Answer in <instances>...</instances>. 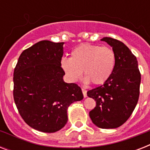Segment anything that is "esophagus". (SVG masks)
<instances>
[{
	"instance_id": "1",
	"label": "esophagus",
	"mask_w": 150,
	"mask_h": 150,
	"mask_svg": "<svg viewBox=\"0 0 150 150\" xmlns=\"http://www.w3.org/2000/svg\"><path fill=\"white\" fill-rule=\"evenodd\" d=\"M82 93H83V96H84V97H86V96H87V91H86V89H82Z\"/></svg>"
}]
</instances>
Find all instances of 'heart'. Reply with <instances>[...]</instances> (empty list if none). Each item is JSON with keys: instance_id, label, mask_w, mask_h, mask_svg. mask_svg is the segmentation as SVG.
<instances>
[{"instance_id": "b5f03b06", "label": "heart", "mask_w": 150, "mask_h": 150, "mask_svg": "<svg viewBox=\"0 0 150 150\" xmlns=\"http://www.w3.org/2000/svg\"><path fill=\"white\" fill-rule=\"evenodd\" d=\"M61 66L71 82H76L83 70L86 83L103 85L109 79L115 66V54L107 47L82 43L71 53L70 58H63Z\"/></svg>"}]
</instances>
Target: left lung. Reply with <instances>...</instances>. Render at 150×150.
Wrapping results in <instances>:
<instances>
[{"label": "left lung", "mask_w": 150, "mask_h": 150, "mask_svg": "<svg viewBox=\"0 0 150 150\" xmlns=\"http://www.w3.org/2000/svg\"><path fill=\"white\" fill-rule=\"evenodd\" d=\"M115 54L114 71L107 82L87 92L96 100L89 112L93 123L100 128H116L122 125L132 114L139 96L141 74L136 57L122 42L103 37Z\"/></svg>", "instance_id": "1"}]
</instances>
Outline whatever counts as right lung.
I'll list each match as a JSON object with an SVG mask.
<instances>
[{"label":"right lung","mask_w":150,"mask_h":150,"mask_svg":"<svg viewBox=\"0 0 150 150\" xmlns=\"http://www.w3.org/2000/svg\"><path fill=\"white\" fill-rule=\"evenodd\" d=\"M64 43L40 41L20 55L14 71L13 96L25 122L42 132L64 127L68 107L83 99L75 83H66L61 66Z\"/></svg>","instance_id":"1"}]
</instances>
